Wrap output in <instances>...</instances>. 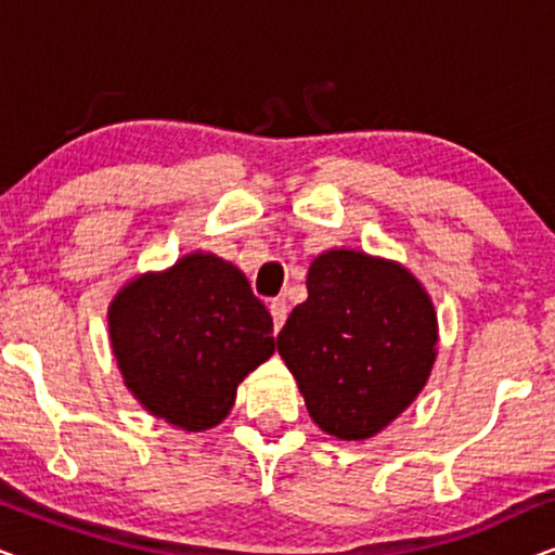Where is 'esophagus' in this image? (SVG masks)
<instances>
[{
	"mask_svg": "<svg viewBox=\"0 0 555 555\" xmlns=\"http://www.w3.org/2000/svg\"><path fill=\"white\" fill-rule=\"evenodd\" d=\"M287 300L285 298H275V300H270V313H272V321H275V331H280L283 328V323H285V318H287Z\"/></svg>",
	"mask_w": 555,
	"mask_h": 555,
	"instance_id": "34e87169",
	"label": "esophagus"
}]
</instances>
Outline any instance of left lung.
Masks as SVG:
<instances>
[{
  "mask_svg": "<svg viewBox=\"0 0 555 555\" xmlns=\"http://www.w3.org/2000/svg\"><path fill=\"white\" fill-rule=\"evenodd\" d=\"M306 285L308 300L278 333V353L325 435L374 437L429 382L435 302L404 264L346 247L318 255Z\"/></svg>",
  "mask_w": 555,
  "mask_h": 555,
  "instance_id": "left-lung-1",
  "label": "left lung"
}]
</instances>
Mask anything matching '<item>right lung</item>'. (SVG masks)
Instances as JSON below:
<instances>
[{
    "mask_svg": "<svg viewBox=\"0 0 555 555\" xmlns=\"http://www.w3.org/2000/svg\"><path fill=\"white\" fill-rule=\"evenodd\" d=\"M108 336L126 389L184 431L227 420L237 386L275 353L268 308L211 253L128 280L108 306Z\"/></svg>",
    "mask_w": 555,
    "mask_h": 555,
    "instance_id": "1",
    "label": "right lung"
}]
</instances>
